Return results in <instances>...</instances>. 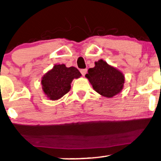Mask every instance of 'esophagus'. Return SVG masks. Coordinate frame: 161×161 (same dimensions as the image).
Returning <instances> with one entry per match:
<instances>
[{
    "label": "esophagus",
    "instance_id": "34e87169",
    "mask_svg": "<svg viewBox=\"0 0 161 161\" xmlns=\"http://www.w3.org/2000/svg\"><path fill=\"white\" fill-rule=\"evenodd\" d=\"M86 72H87V69H80V72L81 74L82 75V76H84L86 74Z\"/></svg>",
    "mask_w": 161,
    "mask_h": 161
}]
</instances>
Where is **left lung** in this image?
<instances>
[{
  "label": "left lung",
  "instance_id": "8db88e82",
  "mask_svg": "<svg viewBox=\"0 0 161 161\" xmlns=\"http://www.w3.org/2000/svg\"><path fill=\"white\" fill-rule=\"evenodd\" d=\"M85 77L97 93L108 98L119 94L124 84L123 74L102 59L95 62V67L88 69Z\"/></svg>",
  "mask_w": 161,
  "mask_h": 161
}]
</instances>
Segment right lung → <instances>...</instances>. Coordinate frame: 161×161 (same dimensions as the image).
Segmentation results:
<instances>
[{
  "label": "right lung",
  "instance_id": "add662e5",
  "mask_svg": "<svg viewBox=\"0 0 161 161\" xmlns=\"http://www.w3.org/2000/svg\"><path fill=\"white\" fill-rule=\"evenodd\" d=\"M81 75L80 71L74 67L55 65L42 77L43 92L50 99H59L69 92L73 79L79 78Z\"/></svg>",
  "mask_w": 161,
  "mask_h": 161
}]
</instances>
